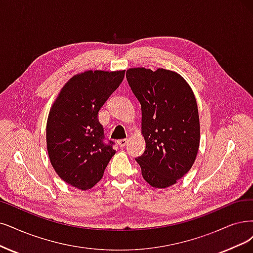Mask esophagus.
Segmentation results:
<instances>
[{
  "label": "esophagus",
  "instance_id": "esophagus-1",
  "mask_svg": "<svg viewBox=\"0 0 253 253\" xmlns=\"http://www.w3.org/2000/svg\"><path fill=\"white\" fill-rule=\"evenodd\" d=\"M127 143H128V139L127 138H121V139H119V141H118V144H119L120 147H125Z\"/></svg>",
  "mask_w": 253,
  "mask_h": 253
}]
</instances>
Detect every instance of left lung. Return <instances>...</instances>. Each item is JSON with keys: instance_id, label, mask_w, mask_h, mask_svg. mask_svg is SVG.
<instances>
[{"instance_id": "obj_1", "label": "left lung", "mask_w": 253, "mask_h": 253, "mask_svg": "<svg viewBox=\"0 0 253 253\" xmlns=\"http://www.w3.org/2000/svg\"><path fill=\"white\" fill-rule=\"evenodd\" d=\"M126 77L142 106L146 150L136 162L146 182L167 189L191 170L198 154L200 122L195 95L184 78L170 70L132 68Z\"/></svg>"}]
</instances>
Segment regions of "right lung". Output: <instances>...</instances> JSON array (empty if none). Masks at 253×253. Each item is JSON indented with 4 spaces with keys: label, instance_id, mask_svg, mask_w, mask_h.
I'll list each match as a JSON object with an SVG mask.
<instances>
[{
    "label": "right lung",
    "instance_id": "1",
    "mask_svg": "<svg viewBox=\"0 0 253 253\" xmlns=\"http://www.w3.org/2000/svg\"><path fill=\"white\" fill-rule=\"evenodd\" d=\"M123 71H86L75 75L60 89L46 121V150L60 178L81 191L103 177L116 154L104 144L98 112L124 79Z\"/></svg>",
    "mask_w": 253,
    "mask_h": 253
}]
</instances>
